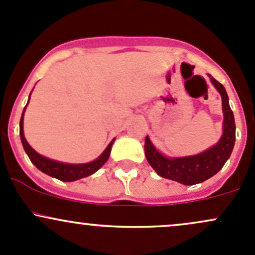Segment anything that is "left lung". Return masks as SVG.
Wrapping results in <instances>:
<instances>
[{
    "label": "left lung",
    "instance_id": "left-lung-1",
    "mask_svg": "<svg viewBox=\"0 0 255 255\" xmlns=\"http://www.w3.org/2000/svg\"><path fill=\"white\" fill-rule=\"evenodd\" d=\"M210 76V75H209ZM221 98L224 112V133L220 141L205 152L197 155L182 158H166L160 154L150 143L148 136L144 139V154L149 165L164 179L174 180L183 185H196L208 180L220 170L231 155L236 139L235 118L229 105L225 87L210 76Z\"/></svg>",
    "mask_w": 255,
    "mask_h": 255
}]
</instances>
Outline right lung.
<instances>
[{
    "mask_svg": "<svg viewBox=\"0 0 255 255\" xmlns=\"http://www.w3.org/2000/svg\"><path fill=\"white\" fill-rule=\"evenodd\" d=\"M24 111H25V109H24ZM23 119H24V112L20 118V131H19V133H20L21 143H23V147L24 149H25L26 154H28L29 159L31 160V163L34 164L39 170L45 172V174L50 175L52 177H56V179L61 180V181H65V182L75 181V180L83 179V177L92 175L94 172L97 171L107 160H108L109 155H111L112 144H113L114 139L108 144V147L105 149V152H103L97 159L91 161V163L64 164V163H59V161H56V160L48 159V158L42 157V155H40L39 153L35 152V150L30 147V144L28 143V141H26L25 137H24Z\"/></svg>",
    "mask_w": 255,
    "mask_h": 255,
    "instance_id": "right-lung-1",
    "label": "right lung"
}]
</instances>
